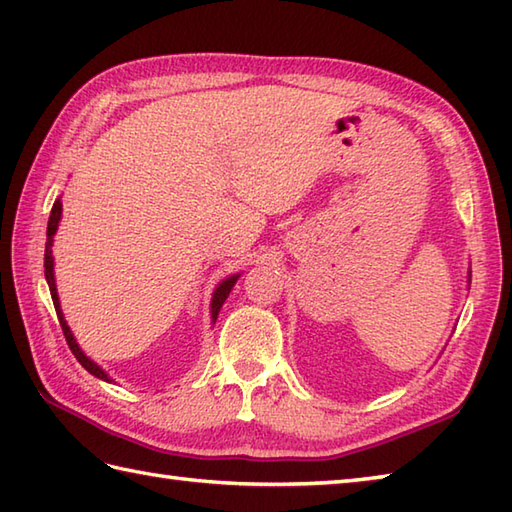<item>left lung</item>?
I'll return each mask as SVG.
<instances>
[{
	"label": "left lung",
	"instance_id": "left-lung-1",
	"mask_svg": "<svg viewBox=\"0 0 512 512\" xmlns=\"http://www.w3.org/2000/svg\"><path fill=\"white\" fill-rule=\"evenodd\" d=\"M469 284H471V270H469Z\"/></svg>",
	"mask_w": 512,
	"mask_h": 512
}]
</instances>
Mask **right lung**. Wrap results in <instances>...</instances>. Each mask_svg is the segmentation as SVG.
I'll return each instance as SVG.
<instances>
[{
	"mask_svg": "<svg viewBox=\"0 0 512 512\" xmlns=\"http://www.w3.org/2000/svg\"><path fill=\"white\" fill-rule=\"evenodd\" d=\"M61 211H63V204H61V198H57V200H54V204H52V211H50L48 233H46V235H48L46 257H43V268H46V281H48V286H50V295H52L54 310H57V317H59V323H61L63 336H65V341H68L72 354L76 356V361H79L85 369H88V372H90L92 376L105 380V383H114V380L110 378V374H107L101 365H96V363L92 361V358L85 356V352L81 350L79 343H76L74 334H72V330H70V325H68V321H65L63 312H61V303H59V295H57V284H54V257H52L54 233H57L59 222H61ZM237 279H239V273H237V275H231V277H226V279H222L220 284H217V288L213 290V297H211V321H213V323H215V319H217V314H220V308L224 306L226 297L231 295V290H233V286L237 284Z\"/></svg>",
	"mask_w": 512,
	"mask_h": 512,
	"instance_id": "1",
	"label": "right lung"
}]
</instances>
